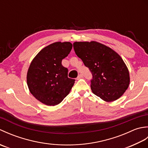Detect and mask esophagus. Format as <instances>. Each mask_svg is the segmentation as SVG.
<instances>
[{
	"instance_id": "34e87169",
	"label": "esophagus",
	"mask_w": 148,
	"mask_h": 148,
	"mask_svg": "<svg viewBox=\"0 0 148 148\" xmlns=\"http://www.w3.org/2000/svg\"><path fill=\"white\" fill-rule=\"evenodd\" d=\"M83 74H80L79 76H77V79H81V78H83Z\"/></svg>"
}]
</instances>
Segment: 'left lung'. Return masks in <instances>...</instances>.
Wrapping results in <instances>:
<instances>
[{"label": "left lung", "mask_w": 148, "mask_h": 148, "mask_svg": "<svg viewBox=\"0 0 148 148\" xmlns=\"http://www.w3.org/2000/svg\"><path fill=\"white\" fill-rule=\"evenodd\" d=\"M74 51L92 74L91 89L95 95L112 102L123 95L130 83L129 72L117 53L99 42H75Z\"/></svg>", "instance_id": "obj_1"}]
</instances>
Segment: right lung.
I'll use <instances>...</instances> for the list:
<instances>
[{"mask_svg":"<svg viewBox=\"0 0 148 148\" xmlns=\"http://www.w3.org/2000/svg\"><path fill=\"white\" fill-rule=\"evenodd\" d=\"M72 48L69 42H56L45 47L31 62L27 81L30 93L47 106L60 103L70 92L75 79L68 77L62 64Z\"/></svg>","mask_w":148,"mask_h":148,"instance_id":"obj_1","label":"right lung"}]
</instances>
